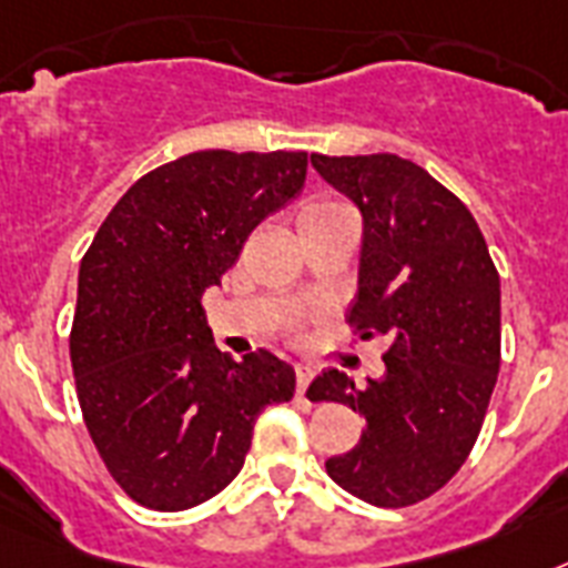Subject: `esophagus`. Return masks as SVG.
Segmentation results:
<instances>
[{"label": "esophagus", "instance_id": "34e87169", "mask_svg": "<svg viewBox=\"0 0 568 568\" xmlns=\"http://www.w3.org/2000/svg\"><path fill=\"white\" fill-rule=\"evenodd\" d=\"M313 377H316V365L307 363V359H298V363H295V379H298V395H304V392H307V386H311Z\"/></svg>", "mask_w": 568, "mask_h": 568}]
</instances>
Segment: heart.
Instances as JSON below:
<instances>
[{"mask_svg":"<svg viewBox=\"0 0 568 568\" xmlns=\"http://www.w3.org/2000/svg\"><path fill=\"white\" fill-rule=\"evenodd\" d=\"M334 209H342V205L327 203V200H313V203H307L302 209V217H311V214H322V211H334Z\"/></svg>","mask_w":568,"mask_h":568,"instance_id":"heart-1","label":"heart"}]
</instances>
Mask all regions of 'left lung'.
Returning a JSON list of instances; mask_svg holds the SVG:
<instances>
[{"label":"left lung","mask_w":568,"mask_h":568,"mask_svg":"<svg viewBox=\"0 0 568 568\" xmlns=\"http://www.w3.org/2000/svg\"><path fill=\"white\" fill-rule=\"evenodd\" d=\"M322 180L363 214L359 339L386 336V374L357 388L322 372L311 400L365 415L354 449L327 458V476L377 508H406L442 490L479 438L499 374V273L467 205L395 153L322 156Z\"/></svg>","instance_id":"obj_1"}]
</instances>
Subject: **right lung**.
Masks as SVG:
<instances>
[{
	"label": "right lung",
	"instance_id": "1",
	"mask_svg": "<svg viewBox=\"0 0 568 568\" xmlns=\"http://www.w3.org/2000/svg\"><path fill=\"white\" fill-rule=\"evenodd\" d=\"M307 153L200 150L144 173L81 261L69 336L83 420L130 499L185 510L241 473L257 415L295 392L270 351L214 345L203 293L304 185Z\"/></svg>",
	"mask_w": 568,
	"mask_h": 568
}]
</instances>
